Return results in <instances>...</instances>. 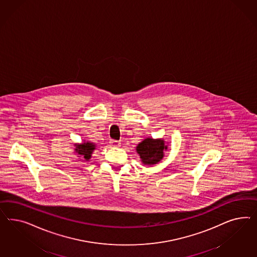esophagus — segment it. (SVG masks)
Listing matches in <instances>:
<instances>
[{"label":"esophagus","instance_id":"34e87169","mask_svg":"<svg viewBox=\"0 0 257 257\" xmlns=\"http://www.w3.org/2000/svg\"><path fill=\"white\" fill-rule=\"evenodd\" d=\"M110 143H111V145H112L113 147H119V146H120V143H119L118 141H117V140H111Z\"/></svg>","mask_w":257,"mask_h":257}]
</instances>
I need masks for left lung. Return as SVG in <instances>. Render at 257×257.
Listing matches in <instances>:
<instances>
[{
  "label": "left lung",
  "mask_w": 257,
  "mask_h": 257,
  "mask_svg": "<svg viewBox=\"0 0 257 257\" xmlns=\"http://www.w3.org/2000/svg\"><path fill=\"white\" fill-rule=\"evenodd\" d=\"M168 146L163 139L154 140L147 138L137 146V153L140 155L141 162L147 166H153L162 160L164 153Z\"/></svg>",
  "instance_id": "obj_1"
}]
</instances>
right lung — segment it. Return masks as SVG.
Returning a JSON list of instances; mask_svg holds the SVG:
<instances>
[{"label": "right lung", "instance_id": "obj_1", "mask_svg": "<svg viewBox=\"0 0 257 257\" xmlns=\"http://www.w3.org/2000/svg\"><path fill=\"white\" fill-rule=\"evenodd\" d=\"M75 147L76 148L74 150L78 156H83L86 161H88L91 158V155H92L94 150L96 149L95 144L91 142H88V141L81 143V144H75Z\"/></svg>", "mask_w": 257, "mask_h": 257}]
</instances>
